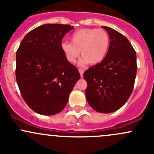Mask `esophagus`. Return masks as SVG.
I'll use <instances>...</instances> for the list:
<instances>
[{"mask_svg": "<svg viewBox=\"0 0 154 154\" xmlns=\"http://www.w3.org/2000/svg\"><path fill=\"white\" fill-rule=\"evenodd\" d=\"M79 72H80V76H81V77H83V73H84V70H83V68H80V69H79Z\"/></svg>", "mask_w": 154, "mask_h": 154, "instance_id": "34e87169", "label": "esophagus"}]
</instances>
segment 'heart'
I'll use <instances>...</instances> for the list:
<instances>
[{
	"label": "heart",
	"instance_id": "obj_1",
	"mask_svg": "<svg viewBox=\"0 0 154 154\" xmlns=\"http://www.w3.org/2000/svg\"><path fill=\"white\" fill-rule=\"evenodd\" d=\"M71 42H64L61 44V50L66 60L75 63L81 51L80 66L89 63H100L106 57L109 47V35L106 31L95 28L81 29L76 31L71 37Z\"/></svg>",
	"mask_w": 154,
	"mask_h": 154
}]
</instances>
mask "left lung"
<instances>
[{
	"label": "left lung",
	"mask_w": 154,
	"mask_h": 154,
	"mask_svg": "<svg viewBox=\"0 0 154 154\" xmlns=\"http://www.w3.org/2000/svg\"><path fill=\"white\" fill-rule=\"evenodd\" d=\"M102 27L109 35L108 52L100 63L85 71L83 77L90 106L98 112L110 113L125 105L133 91L136 54L125 35L110 27Z\"/></svg>",
	"instance_id": "8db88e82"
}]
</instances>
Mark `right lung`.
Masks as SVG:
<instances>
[{
  "mask_svg": "<svg viewBox=\"0 0 154 154\" xmlns=\"http://www.w3.org/2000/svg\"><path fill=\"white\" fill-rule=\"evenodd\" d=\"M74 27L46 24L29 32L16 52L15 76L23 99L32 110L44 116L60 112L80 78L66 60L62 40Z\"/></svg>",
  "mask_w": 154,
  "mask_h": 154,
  "instance_id": "obj_1",
  "label": "right lung"
}]
</instances>
